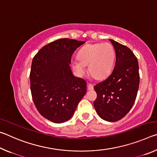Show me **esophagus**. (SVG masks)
I'll return each instance as SVG.
<instances>
[{
    "label": "esophagus",
    "mask_w": 157,
    "mask_h": 157,
    "mask_svg": "<svg viewBox=\"0 0 157 157\" xmlns=\"http://www.w3.org/2000/svg\"><path fill=\"white\" fill-rule=\"evenodd\" d=\"M87 89H88L89 91H91V90L94 89V86L91 84H87Z\"/></svg>",
    "instance_id": "1"
}]
</instances>
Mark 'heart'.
<instances>
[{"mask_svg": "<svg viewBox=\"0 0 157 157\" xmlns=\"http://www.w3.org/2000/svg\"><path fill=\"white\" fill-rule=\"evenodd\" d=\"M115 58V50L109 43L88 44L80 49L78 57L72 59V66L77 75L82 77L88 65L89 73L95 78L102 79L112 71Z\"/></svg>", "mask_w": 157, "mask_h": 157, "instance_id": "heart-1", "label": "heart"}]
</instances>
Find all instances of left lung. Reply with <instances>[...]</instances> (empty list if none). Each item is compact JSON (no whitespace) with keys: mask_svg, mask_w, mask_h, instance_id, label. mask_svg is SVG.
Masks as SVG:
<instances>
[{"mask_svg":"<svg viewBox=\"0 0 157 157\" xmlns=\"http://www.w3.org/2000/svg\"><path fill=\"white\" fill-rule=\"evenodd\" d=\"M116 51V63L108 78L94 86V105L103 120L116 122L127 115L136 100L139 86V63L128 47L109 39Z\"/></svg>","mask_w":157,"mask_h":157,"instance_id":"1","label":"left lung"}]
</instances>
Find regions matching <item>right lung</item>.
<instances>
[{
    "label": "right lung",
    "mask_w": 157,
    "mask_h": 157,
    "mask_svg": "<svg viewBox=\"0 0 157 157\" xmlns=\"http://www.w3.org/2000/svg\"><path fill=\"white\" fill-rule=\"evenodd\" d=\"M85 41L60 39L34 57L30 74L32 97L42 116L55 123L68 121L86 92L84 79L73 75L71 57Z\"/></svg>",
    "instance_id": "add662e5"
}]
</instances>
